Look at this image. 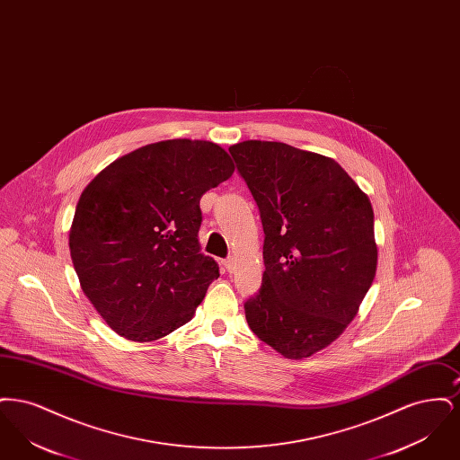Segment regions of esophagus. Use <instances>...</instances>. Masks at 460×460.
<instances>
[{
	"mask_svg": "<svg viewBox=\"0 0 460 460\" xmlns=\"http://www.w3.org/2000/svg\"><path fill=\"white\" fill-rule=\"evenodd\" d=\"M222 265L226 267V270H227V272H233V270H234V261H233V259H226V261H222Z\"/></svg>",
	"mask_w": 460,
	"mask_h": 460,
	"instance_id": "obj_1",
	"label": "esophagus"
}]
</instances>
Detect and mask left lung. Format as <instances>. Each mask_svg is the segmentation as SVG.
Wrapping results in <instances>:
<instances>
[{
  "mask_svg": "<svg viewBox=\"0 0 460 460\" xmlns=\"http://www.w3.org/2000/svg\"><path fill=\"white\" fill-rule=\"evenodd\" d=\"M229 154L265 234L262 286L244 302L248 326L286 358H305L347 329L374 281L371 201L324 155L255 139Z\"/></svg>",
  "mask_w": 460,
  "mask_h": 460,
  "instance_id": "left-lung-1",
  "label": "left lung"
}]
</instances>
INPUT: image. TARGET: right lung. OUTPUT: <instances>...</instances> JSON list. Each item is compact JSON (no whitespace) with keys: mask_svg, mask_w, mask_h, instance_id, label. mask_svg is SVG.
Masks as SVG:
<instances>
[{"mask_svg":"<svg viewBox=\"0 0 460 460\" xmlns=\"http://www.w3.org/2000/svg\"><path fill=\"white\" fill-rule=\"evenodd\" d=\"M234 172L219 145L152 143L111 162L77 201L68 246L89 302L117 334L154 341L190 323L219 265L199 252V198Z\"/></svg>","mask_w":460,"mask_h":460,"instance_id":"right-lung-1","label":"right lung"}]
</instances>
